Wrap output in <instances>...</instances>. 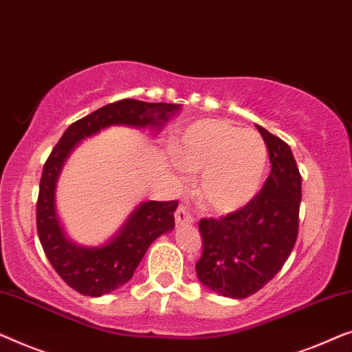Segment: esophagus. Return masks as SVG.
Masks as SVG:
<instances>
[{"mask_svg":"<svg viewBox=\"0 0 352 352\" xmlns=\"http://www.w3.org/2000/svg\"><path fill=\"white\" fill-rule=\"evenodd\" d=\"M195 219H192V215L188 212L186 207L180 206L175 212V223L177 226H182V225H188V223H192Z\"/></svg>","mask_w":352,"mask_h":352,"instance_id":"obj_1","label":"esophagus"}]
</instances>
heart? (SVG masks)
<instances>
[{"instance_id": "1", "label": "heart", "mask_w": 352, "mask_h": 352, "mask_svg": "<svg viewBox=\"0 0 352 352\" xmlns=\"http://www.w3.org/2000/svg\"><path fill=\"white\" fill-rule=\"evenodd\" d=\"M174 160L186 174H199L196 195L202 207L230 215L258 195L268 153L263 138L254 131L220 120H201L177 137Z\"/></svg>"}]
</instances>
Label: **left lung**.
Segmentation results:
<instances>
[{
    "instance_id": "obj_1",
    "label": "left lung",
    "mask_w": 352,
    "mask_h": 352,
    "mask_svg": "<svg viewBox=\"0 0 352 352\" xmlns=\"http://www.w3.org/2000/svg\"><path fill=\"white\" fill-rule=\"evenodd\" d=\"M268 146L271 172L249 206L199 221L204 249L196 263L201 284L228 298H247L279 273L298 236L301 175L290 146L256 126Z\"/></svg>"
}]
</instances>
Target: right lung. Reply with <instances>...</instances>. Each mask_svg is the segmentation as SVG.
<instances>
[{
  "label": "right lung",
  "mask_w": 352,
  "mask_h": 352,
  "mask_svg": "<svg viewBox=\"0 0 352 352\" xmlns=\"http://www.w3.org/2000/svg\"><path fill=\"white\" fill-rule=\"evenodd\" d=\"M180 108L175 103H148L132 98L110 103L73 122L49 155L39 182L38 236L54 270L79 294L102 296L131 280L151 242L175 228L174 212L178 202H142L107 242L78 244L68 237L57 214L56 190L63 164L79 143L103 129L126 126L160 132Z\"/></svg>",
  "instance_id": "add662e5"
}]
</instances>
